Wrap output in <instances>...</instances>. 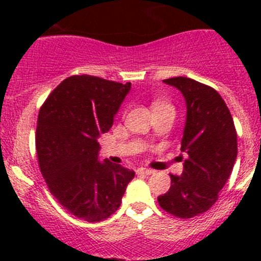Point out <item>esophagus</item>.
<instances>
[{"label": "esophagus", "instance_id": "esophagus-1", "mask_svg": "<svg viewBox=\"0 0 261 261\" xmlns=\"http://www.w3.org/2000/svg\"><path fill=\"white\" fill-rule=\"evenodd\" d=\"M137 174L138 175H151L154 174L153 170H149V168H138L137 170Z\"/></svg>", "mask_w": 261, "mask_h": 261}]
</instances>
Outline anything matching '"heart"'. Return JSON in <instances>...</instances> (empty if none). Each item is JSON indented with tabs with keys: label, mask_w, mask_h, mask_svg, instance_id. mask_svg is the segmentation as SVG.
<instances>
[{
	"label": "heart",
	"mask_w": 261,
	"mask_h": 261,
	"mask_svg": "<svg viewBox=\"0 0 261 261\" xmlns=\"http://www.w3.org/2000/svg\"><path fill=\"white\" fill-rule=\"evenodd\" d=\"M159 107H171V106L167 105L166 102H162V100H155V102H153V110L154 108H159Z\"/></svg>",
	"instance_id": "obj_1"
}]
</instances>
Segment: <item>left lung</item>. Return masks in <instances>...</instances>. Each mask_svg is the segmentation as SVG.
<instances>
[{
  "label": "left lung",
  "instance_id": "left-lung-1",
  "mask_svg": "<svg viewBox=\"0 0 261 261\" xmlns=\"http://www.w3.org/2000/svg\"><path fill=\"white\" fill-rule=\"evenodd\" d=\"M180 90L187 103L181 151L187 154L180 176H171L161 208L179 218L209 211L231 175L237 154V130L222 96L213 87L187 77L163 80Z\"/></svg>",
  "mask_w": 261,
  "mask_h": 261
}]
</instances>
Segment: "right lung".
<instances>
[{
	"instance_id": "right-lung-1",
	"label": "right lung",
	"mask_w": 261,
	"mask_h": 261,
	"mask_svg": "<svg viewBox=\"0 0 261 261\" xmlns=\"http://www.w3.org/2000/svg\"><path fill=\"white\" fill-rule=\"evenodd\" d=\"M130 90L94 75H71L41 106L36 126L39 167L50 193L73 216L99 222L121 204L135 171L98 161V137L110 130Z\"/></svg>"
}]
</instances>
